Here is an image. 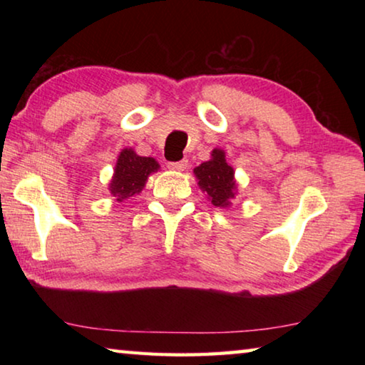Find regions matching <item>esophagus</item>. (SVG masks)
Returning a JSON list of instances; mask_svg holds the SVG:
<instances>
[{
    "label": "esophagus",
    "mask_w": 365,
    "mask_h": 365,
    "mask_svg": "<svg viewBox=\"0 0 365 365\" xmlns=\"http://www.w3.org/2000/svg\"><path fill=\"white\" fill-rule=\"evenodd\" d=\"M168 168L170 170H177V172H182L188 168V160L187 159H182V160H177V163H169Z\"/></svg>",
    "instance_id": "34e87169"
}]
</instances>
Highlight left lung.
I'll return each mask as SVG.
<instances>
[{
  "label": "left lung",
  "instance_id": "left-lung-1",
  "mask_svg": "<svg viewBox=\"0 0 365 365\" xmlns=\"http://www.w3.org/2000/svg\"><path fill=\"white\" fill-rule=\"evenodd\" d=\"M211 159L195 168L197 185L206 191L209 200L214 206L227 207L237 195V182L232 165L227 164L224 150H215L211 153Z\"/></svg>",
  "mask_w": 365,
  "mask_h": 365
}]
</instances>
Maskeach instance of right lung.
I'll return each mask as SVG.
<instances>
[{"mask_svg":"<svg viewBox=\"0 0 365 365\" xmlns=\"http://www.w3.org/2000/svg\"><path fill=\"white\" fill-rule=\"evenodd\" d=\"M159 164L156 159L138 156L132 148L122 150L117 158L113 180L109 183V191L117 201L122 202L138 195L153 172H158Z\"/></svg>","mask_w":365,"mask_h":365,"instance_id":"right-lung-1","label":"right lung"}]
</instances>
